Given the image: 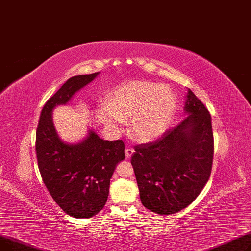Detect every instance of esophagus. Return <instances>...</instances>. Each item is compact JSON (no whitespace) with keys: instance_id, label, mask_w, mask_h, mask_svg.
Masks as SVG:
<instances>
[{"instance_id":"esophagus-1","label":"esophagus","mask_w":251,"mask_h":251,"mask_svg":"<svg viewBox=\"0 0 251 251\" xmlns=\"http://www.w3.org/2000/svg\"><path fill=\"white\" fill-rule=\"evenodd\" d=\"M134 152H135V151H134V149H132V148H126V149L125 150L126 157V158H129L130 156H132Z\"/></svg>"}]
</instances>
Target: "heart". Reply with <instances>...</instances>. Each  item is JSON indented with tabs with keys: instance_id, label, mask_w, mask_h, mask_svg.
<instances>
[{
	"instance_id": "b5f03b06",
	"label": "heart",
	"mask_w": 251,
	"mask_h": 251,
	"mask_svg": "<svg viewBox=\"0 0 251 251\" xmlns=\"http://www.w3.org/2000/svg\"><path fill=\"white\" fill-rule=\"evenodd\" d=\"M176 107L173 91L146 80L126 82L98 106L96 117L111 133L122 129L130 118L129 132L139 142H150L170 126Z\"/></svg>"
}]
</instances>
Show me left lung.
<instances>
[{"mask_svg": "<svg viewBox=\"0 0 251 251\" xmlns=\"http://www.w3.org/2000/svg\"><path fill=\"white\" fill-rule=\"evenodd\" d=\"M187 115L157 140L136 145L130 158L142 204L168 216L186 208L209 180L213 160L211 117L189 90Z\"/></svg>", "mask_w": 251, "mask_h": 251, "instance_id": "left-lung-1", "label": "left lung"}]
</instances>
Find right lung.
I'll return each instance as SVG.
<instances>
[{"label": "right lung", "mask_w": 251, "mask_h": 251, "mask_svg": "<svg viewBox=\"0 0 251 251\" xmlns=\"http://www.w3.org/2000/svg\"><path fill=\"white\" fill-rule=\"evenodd\" d=\"M98 74L70 77L46 102L35 136L43 182L61 209L77 219L92 218L104 207L115 166L125 159V143L104 141L90 129L82 142L68 144L56 133L52 110L57 105L66 104Z\"/></svg>", "instance_id": "add662e5"}]
</instances>
